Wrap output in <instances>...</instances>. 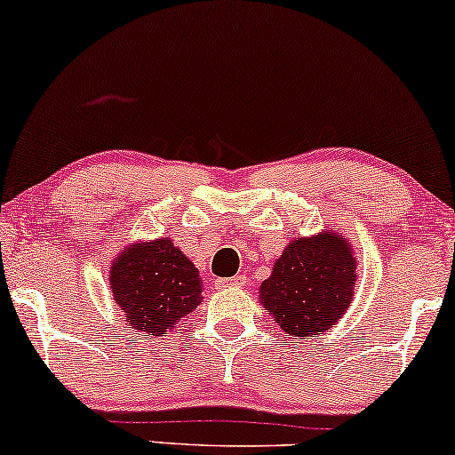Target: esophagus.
I'll use <instances>...</instances> for the list:
<instances>
[{"mask_svg": "<svg viewBox=\"0 0 455 455\" xmlns=\"http://www.w3.org/2000/svg\"><path fill=\"white\" fill-rule=\"evenodd\" d=\"M244 283H246V275H234V277L220 279V282H217L220 288H242Z\"/></svg>", "mask_w": 455, "mask_h": 455, "instance_id": "obj_1", "label": "esophagus"}]
</instances>
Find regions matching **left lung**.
<instances>
[{
  "label": "left lung",
  "mask_w": 455,
  "mask_h": 455,
  "mask_svg": "<svg viewBox=\"0 0 455 455\" xmlns=\"http://www.w3.org/2000/svg\"><path fill=\"white\" fill-rule=\"evenodd\" d=\"M356 259L350 242L331 229L291 240L259 288L260 304L294 339L319 338L350 307Z\"/></svg>",
  "instance_id": "1"
}]
</instances>
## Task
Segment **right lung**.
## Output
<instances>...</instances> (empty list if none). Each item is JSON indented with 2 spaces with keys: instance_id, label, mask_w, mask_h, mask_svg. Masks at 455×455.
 Instances as JSON below:
<instances>
[{
  "instance_id": "add662e5",
  "label": "right lung",
  "mask_w": 455,
  "mask_h": 455,
  "mask_svg": "<svg viewBox=\"0 0 455 455\" xmlns=\"http://www.w3.org/2000/svg\"><path fill=\"white\" fill-rule=\"evenodd\" d=\"M109 288L126 325L164 335L203 302V279L170 238L140 242L114 260Z\"/></svg>"
}]
</instances>
